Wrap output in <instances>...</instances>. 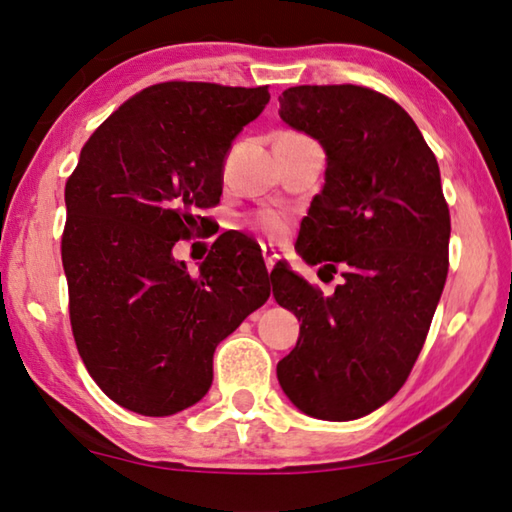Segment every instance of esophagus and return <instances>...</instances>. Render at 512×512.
<instances>
[{
	"label": "esophagus",
	"instance_id": "1",
	"mask_svg": "<svg viewBox=\"0 0 512 512\" xmlns=\"http://www.w3.org/2000/svg\"><path fill=\"white\" fill-rule=\"evenodd\" d=\"M262 257H264V264H266V268H268V271H271V268L275 266V262H277V257H280V255H277L275 253V248L273 246H262Z\"/></svg>",
	"mask_w": 512,
	"mask_h": 512
}]
</instances>
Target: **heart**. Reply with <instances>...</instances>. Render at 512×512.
<instances>
[{
  "label": "heart",
  "mask_w": 512,
  "mask_h": 512,
  "mask_svg": "<svg viewBox=\"0 0 512 512\" xmlns=\"http://www.w3.org/2000/svg\"><path fill=\"white\" fill-rule=\"evenodd\" d=\"M257 225L262 228L266 235L271 237H280L284 230H287V219L277 212H262L257 216Z\"/></svg>",
  "instance_id": "1"
}]
</instances>
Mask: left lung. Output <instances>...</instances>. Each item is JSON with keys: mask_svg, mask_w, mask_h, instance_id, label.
<instances>
[{"mask_svg": "<svg viewBox=\"0 0 512 512\" xmlns=\"http://www.w3.org/2000/svg\"><path fill=\"white\" fill-rule=\"evenodd\" d=\"M280 117L327 153L296 248L343 282L325 298L273 268L275 300L302 323L277 379L311 418L357 420L404 386L445 287L452 223L440 169L409 112L361 85L289 88Z\"/></svg>", "mask_w": 512, "mask_h": 512, "instance_id": "1", "label": "left lung"}]
</instances>
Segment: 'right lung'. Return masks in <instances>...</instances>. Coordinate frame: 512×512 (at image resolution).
I'll use <instances>...</instances> for the list:
<instances>
[{"instance_id": "right-lung-1", "label": "right lung", "mask_w": 512, "mask_h": 512, "mask_svg": "<svg viewBox=\"0 0 512 512\" xmlns=\"http://www.w3.org/2000/svg\"><path fill=\"white\" fill-rule=\"evenodd\" d=\"M268 99V85H151L92 133L67 178L69 323L90 377L128 411L162 418L201 400L216 345L271 296L241 232L214 241L198 277L171 253L219 203L232 140Z\"/></svg>"}]
</instances>
